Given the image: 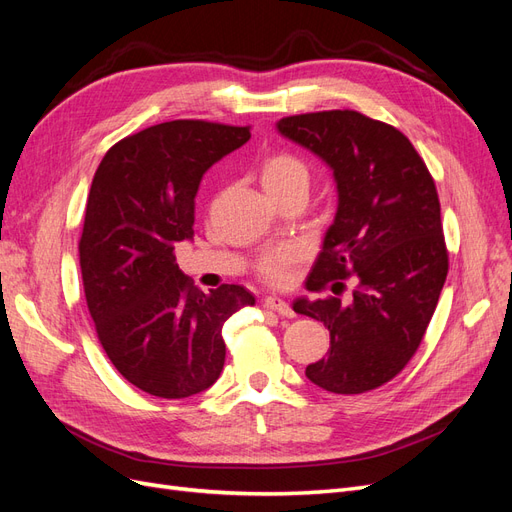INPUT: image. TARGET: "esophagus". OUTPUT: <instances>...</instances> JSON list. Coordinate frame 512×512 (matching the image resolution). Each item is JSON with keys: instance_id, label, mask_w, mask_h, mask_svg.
<instances>
[{"instance_id": "34e87169", "label": "esophagus", "mask_w": 512, "mask_h": 512, "mask_svg": "<svg viewBox=\"0 0 512 512\" xmlns=\"http://www.w3.org/2000/svg\"><path fill=\"white\" fill-rule=\"evenodd\" d=\"M262 305H265L267 309H271V312H277L280 316H284V318H292L294 316V312H292V307L284 301V299H277V297H267L265 301H262Z\"/></svg>"}]
</instances>
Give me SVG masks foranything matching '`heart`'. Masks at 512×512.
<instances>
[{
    "mask_svg": "<svg viewBox=\"0 0 512 512\" xmlns=\"http://www.w3.org/2000/svg\"><path fill=\"white\" fill-rule=\"evenodd\" d=\"M260 183L271 198H282L292 192H307L309 170L305 162L292 153H273L260 168ZM292 260L290 250H277L262 256L260 275L269 282H282L286 277V265Z\"/></svg>",
    "mask_w": 512,
    "mask_h": 512,
    "instance_id": "obj_1",
    "label": "heart"
}]
</instances>
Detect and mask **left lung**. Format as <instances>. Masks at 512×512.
<instances>
[{
  "label": "left lung",
  "mask_w": 512,
  "mask_h": 512,
  "mask_svg": "<svg viewBox=\"0 0 512 512\" xmlns=\"http://www.w3.org/2000/svg\"><path fill=\"white\" fill-rule=\"evenodd\" d=\"M277 132L327 164L337 188L335 220L307 290L337 294L342 280L356 277L350 303H292L331 333L329 354L305 376L339 395L378 389L421 346L448 273L436 183L404 134L356 111L284 117Z\"/></svg>",
  "instance_id": "1"
}]
</instances>
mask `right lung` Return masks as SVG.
Here are the masks:
<instances>
[{
	"label": "right lung",
	"mask_w": 512,
	"mask_h": 512,
	"mask_svg": "<svg viewBox=\"0 0 512 512\" xmlns=\"http://www.w3.org/2000/svg\"><path fill=\"white\" fill-rule=\"evenodd\" d=\"M250 128L177 119L126 136L102 158L79 243L89 314L119 374L164 399L220 378L224 322L254 294L224 284L205 294L177 267L194 237V198L207 170L250 141Z\"/></svg>",
	"instance_id": "obj_1"
}]
</instances>
